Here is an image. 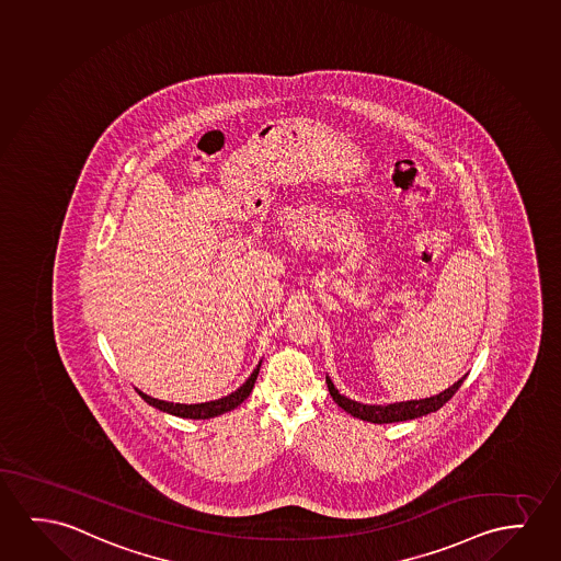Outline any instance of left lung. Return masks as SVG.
I'll use <instances>...</instances> for the list:
<instances>
[{"mask_svg": "<svg viewBox=\"0 0 561 561\" xmlns=\"http://www.w3.org/2000/svg\"><path fill=\"white\" fill-rule=\"evenodd\" d=\"M463 380L465 376L461 380H457L451 388H447V390L442 391L438 396H432V398L411 399V401H399V403H388V405H368V403H360V401L342 396L340 390L333 386L332 378L325 376L328 390H330L333 401L342 407L345 413L374 424L401 423V421H413V419H419L424 414L436 413L439 407L446 405L447 401L454 398L455 391L461 388Z\"/></svg>", "mask_w": 561, "mask_h": 561, "instance_id": "8db88e82", "label": "left lung"}]
</instances>
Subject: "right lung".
Returning a JSON list of instances; mask_svg holds the SVG:
<instances>
[{
  "mask_svg": "<svg viewBox=\"0 0 561 561\" xmlns=\"http://www.w3.org/2000/svg\"><path fill=\"white\" fill-rule=\"evenodd\" d=\"M260 365H262V360H260L256 368L252 370L251 376L244 380L236 391H231L229 396L226 398L214 399V401H206V403H170V401H162V399L150 398L147 396L145 391L137 390L138 396L147 401L148 405L156 407V409H160L163 413L173 414V416H181V419H214V416H219V414L228 413V411H233L236 407L241 405L244 399L251 396L252 388H254V382H256V378H259Z\"/></svg>",
  "mask_w": 561,
  "mask_h": 561,
  "instance_id": "add662e5",
  "label": "right lung"
}]
</instances>
